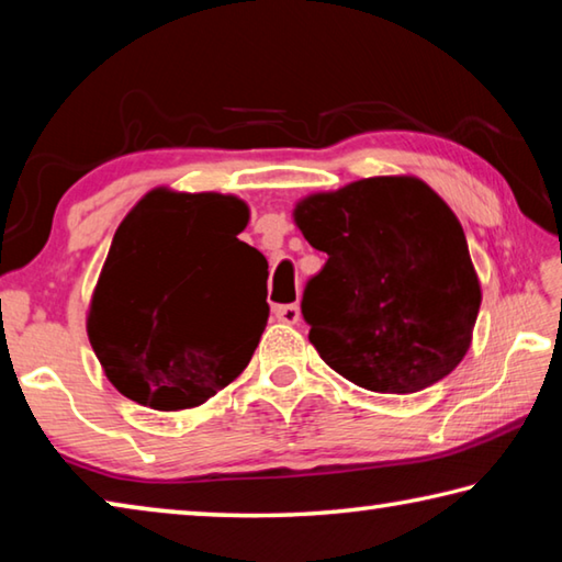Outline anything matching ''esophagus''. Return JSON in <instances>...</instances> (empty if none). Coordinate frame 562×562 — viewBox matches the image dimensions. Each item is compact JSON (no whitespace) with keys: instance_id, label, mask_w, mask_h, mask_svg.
Instances as JSON below:
<instances>
[{"instance_id":"1","label":"esophagus","mask_w":562,"mask_h":562,"mask_svg":"<svg viewBox=\"0 0 562 562\" xmlns=\"http://www.w3.org/2000/svg\"><path fill=\"white\" fill-rule=\"evenodd\" d=\"M274 317L284 325H297L300 322V304H280V307H274Z\"/></svg>"}]
</instances>
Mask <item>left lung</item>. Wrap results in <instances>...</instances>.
I'll list each match as a JSON object with an SVG mask.
<instances>
[{
    "mask_svg": "<svg viewBox=\"0 0 562 562\" xmlns=\"http://www.w3.org/2000/svg\"><path fill=\"white\" fill-rule=\"evenodd\" d=\"M294 223L327 262L302 317L319 357L379 394L449 376L471 347L481 284L459 217L414 176H379L307 195Z\"/></svg>",
    "mask_w": 562,
    "mask_h": 562,
    "instance_id": "left-lung-1",
    "label": "left lung"
}]
</instances>
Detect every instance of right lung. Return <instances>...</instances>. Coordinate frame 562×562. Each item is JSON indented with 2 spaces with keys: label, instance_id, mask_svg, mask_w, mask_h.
<instances>
[{
  "label": "right lung",
  "instance_id": "right-lung-1",
  "mask_svg": "<svg viewBox=\"0 0 562 562\" xmlns=\"http://www.w3.org/2000/svg\"><path fill=\"white\" fill-rule=\"evenodd\" d=\"M247 205L233 195L156 188L113 235L87 331L103 374L131 402L180 412L243 372L270 307H255L268 260L237 235Z\"/></svg>",
  "mask_w": 562,
  "mask_h": 562
}]
</instances>
